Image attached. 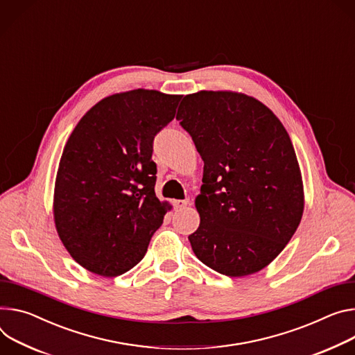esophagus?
<instances>
[{
    "instance_id": "1",
    "label": "esophagus",
    "mask_w": 355,
    "mask_h": 355,
    "mask_svg": "<svg viewBox=\"0 0 355 355\" xmlns=\"http://www.w3.org/2000/svg\"><path fill=\"white\" fill-rule=\"evenodd\" d=\"M187 205H189V200H177V201H174V207H175L177 209H182V208H185Z\"/></svg>"
}]
</instances>
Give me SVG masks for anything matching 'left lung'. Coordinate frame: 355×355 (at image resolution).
Wrapping results in <instances>:
<instances>
[{
	"label": "left lung",
	"instance_id": "1",
	"mask_svg": "<svg viewBox=\"0 0 355 355\" xmlns=\"http://www.w3.org/2000/svg\"><path fill=\"white\" fill-rule=\"evenodd\" d=\"M177 120L204 159L192 250L222 275L259 272L303 215L302 175L286 128L259 101L234 92L187 94Z\"/></svg>",
	"mask_w": 355,
	"mask_h": 355
}]
</instances>
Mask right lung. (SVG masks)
Returning a JSON list of instances; mask_svg holds the SVG:
<instances>
[{
	"label": "right lung",
	"mask_w": 355,
	"mask_h": 355,
	"mask_svg": "<svg viewBox=\"0 0 355 355\" xmlns=\"http://www.w3.org/2000/svg\"><path fill=\"white\" fill-rule=\"evenodd\" d=\"M182 96L137 89L94 105L63 148L55 184V223L73 259L113 277L135 268L163 223L155 197L154 137Z\"/></svg>",
	"instance_id": "1"
}]
</instances>
